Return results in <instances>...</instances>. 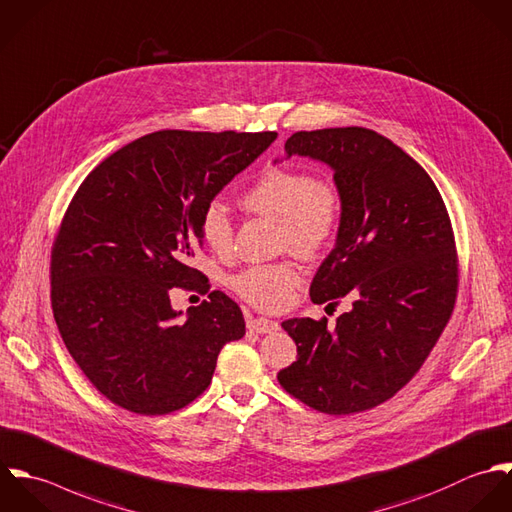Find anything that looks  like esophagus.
Returning a JSON list of instances; mask_svg holds the SVG:
<instances>
[{
  "mask_svg": "<svg viewBox=\"0 0 512 512\" xmlns=\"http://www.w3.org/2000/svg\"><path fill=\"white\" fill-rule=\"evenodd\" d=\"M246 328H248L250 332H254V334H272V332H276L280 326H278V322L268 320V318H248Z\"/></svg>",
  "mask_w": 512,
  "mask_h": 512,
  "instance_id": "1",
  "label": "esophagus"
}]
</instances>
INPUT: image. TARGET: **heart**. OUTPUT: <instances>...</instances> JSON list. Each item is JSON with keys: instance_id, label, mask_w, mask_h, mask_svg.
Listing matches in <instances>:
<instances>
[{"instance_id": "b5f03b06", "label": "heart", "mask_w": 512, "mask_h": 512, "mask_svg": "<svg viewBox=\"0 0 512 512\" xmlns=\"http://www.w3.org/2000/svg\"><path fill=\"white\" fill-rule=\"evenodd\" d=\"M248 212L276 220L280 248L310 258L324 250L336 236L341 222V198L334 182L314 178L308 171L272 167L242 194ZM200 234L214 252L232 246V220L220 202H210L200 216ZM300 284L292 262L256 264L230 280L232 290L250 306L264 312L282 310Z\"/></svg>"}]
</instances>
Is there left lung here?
<instances>
[{
  "instance_id": "left-lung-1",
  "label": "left lung",
  "mask_w": 512,
  "mask_h": 512,
  "mask_svg": "<svg viewBox=\"0 0 512 512\" xmlns=\"http://www.w3.org/2000/svg\"><path fill=\"white\" fill-rule=\"evenodd\" d=\"M284 149L286 159L308 157L334 171L340 228L310 296L314 304L347 296L351 310L334 326L326 318L286 320L298 359L278 381L322 413H359L393 397L419 371L451 318V220L431 176L375 131H300Z\"/></svg>"
}]
</instances>
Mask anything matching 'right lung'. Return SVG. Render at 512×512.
Here are the masks:
<instances>
[{"label":"right lung","mask_w":512,"mask_h":512,"mask_svg":"<svg viewBox=\"0 0 512 512\" xmlns=\"http://www.w3.org/2000/svg\"><path fill=\"white\" fill-rule=\"evenodd\" d=\"M276 137L157 131L113 153L75 192L51 254L53 318L115 405L141 415L188 405L208 387L222 345L246 334L226 294L182 314L171 290L208 292L188 266L202 248V210Z\"/></svg>","instance_id":"add662e5"}]
</instances>
